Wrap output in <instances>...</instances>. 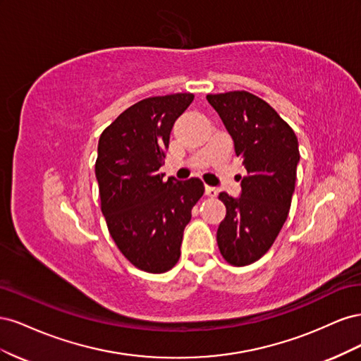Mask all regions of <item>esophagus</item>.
I'll return each instance as SVG.
<instances>
[{"instance_id": "obj_1", "label": "esophagus", "mask_w": 361, "mask_h": 361, "mask_svg": "<svg viewBox=\"0 0 361 361\" xmlns=\"http://www.w3.org/2000/svg\"><path fill=\"white\" fill-rule=\"evenodd\" d=\"M204 194L209 195V197H215V195L218 194V190L214 188V187H209V185H206V187H204Z\"/></svg>"}]
</instances>
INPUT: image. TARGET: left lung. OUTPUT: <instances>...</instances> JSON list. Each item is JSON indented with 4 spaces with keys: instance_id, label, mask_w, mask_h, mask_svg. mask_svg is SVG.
I'll return each mask as SVG.
<instances>
[{
    "instance_id": "obj_1",
    "label": "left lung",
    "mask_w": 361,
    "mask_h": 361,
    "mask_svg": "<svg viewBox=\"0 0 361 361\" xmlns=\"http://www.w3.org/2000/svg\"><path fill=\"white\" fill-rule=\"evenodd\" d=\"M233 140L235 154L247 170L241 195L220 192L226 216L216 243L235 267L253 264L274 244L285 224L300 162L298 138L269 104L248 92L207 94Z\"/></svg>"
}]
</instances>
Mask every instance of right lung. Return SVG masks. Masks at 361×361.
Wrapping results in <instances>:
<instances>
[{"label":"right lung","mask_w":361,"mask_h":361,"mask_svg":"<svg viewBox=\"0 0 361 361\" xmlns=\"http://www.w3.org/2000/svg\"><path fill=\"white\" fill-rule=\"evenodd\" d=\"M191 93L155 96L129 106L101 134L94 173L101 209L116 245L134 267L152 274L180 257L183 231L204 192L197 178L164 180L171 128Z\"/></svg>","instance_id":"right-lung-1"}]
</instances>
